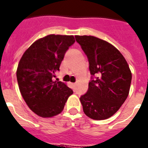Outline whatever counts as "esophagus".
<instances>
[{"instance_id": "obj_1", "label": "esophagus", "mask_w": 148, "mask_h": 148, "mask_svg": "<svg viewBox=\"0 0 148 148\" xmlns=\"http://www.w3.org/2000/svg\"><path fill=\"white\" fill-rule=\"evenodd\" d=\"M72 85H73V86H74V87H75V86H76V84H75V83H74V84H72Z\"/></svg>"}]
</instances>
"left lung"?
I'll return each instance as SVG.
<instances>
[{"label": "left lung", "mask_w": 148, "mask_h": 148, "mask_svg": "<svg viewBox=\"0 0 148 148\" xmlns=\"http://www.w3.org/2000/svg\"><path fill=\"white\" fill-rule=\"evenodd\" d=\"M87 56L91 75L87 92L80 97L89 118L102 120L113 116L129 94L131 74L126 60L116 47L93 36H75Z\"/></svg>", "instance_id": "left-lung-1"}]
</instances>
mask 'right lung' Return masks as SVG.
Segmentation results:
<instances>
[{
    "instance_id": "right-lung-1",
    "label": "right lung",
    "mask_w": 148,
    "mask_h": 148,
    "mask_svg": "<svg viewBox=\"0 0 148 148\" xmlns=\"http://www.w3.org/2000/svg\"><path fill=\"white\" fill-rule=\"evenodd\" d=\"M74 42L72 35L50 34L35 41L22 56L17 69L19 89L30 109L38 116L52 117L60 114L73 93L66 84L53 78Z\"/></svg>"
}]
</instances>
